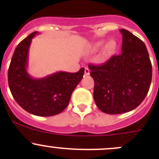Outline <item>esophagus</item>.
Listing matches in <instances>:
<instances>
[{"label": "esophagus", "instance_id": "obj_1", "mask_svg": "<svg viewBox=\"0 0 159 159\" xmlns=\"http://www.w3.org/2000/svg\"><path fill=\"white\" fill-rule=\"evenodd\" d=\"M84 75H85L86 76L90 75V70L88 68H85V69H84Z\"/></svg>", "mask_w": 159, "mask_h": 159}]
</instances>
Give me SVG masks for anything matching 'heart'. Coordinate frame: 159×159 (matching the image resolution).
<instances>
[{
  "instance_id": "heart-1",
  "label": "heart",
  "mask_w": 159,
  "mask_h": 159,
  "mask_svg": "<svg viewBox=\"0 0 159 159\" xmlns=\"http://www.w3.org/2000/svg\"><path fill=\"white\" fill-rule=\"evenodd\" d=\"M104 44V41H100L96 42L94 45L92 46V50L93 51H98L99 48L102 47V45ZM117 48V44L116 41L115 40H110L109 41L105 44V45L104 46L103 49H102V58L104 59H108L111 56L115 53V50H116Z\"/></svg>"
}]
</instances>
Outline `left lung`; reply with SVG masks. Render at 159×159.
Here are the masks:
<instances>
[{
    "mask_svg": "<svg viewBox=\"0 0 159 159\" xmlns=\"http://www.w3.org/2000/svg\"><path fill=\"white\" fill-rule=\"evenodd\" d=\"M121 54L100 65H89L94 81V99L102 111L110 115L134 109L146 97L152 66L145 43L125 29Z\"/></svg>",
    "mask_w": 159,
    "mask_h": 159,
    "instance_id": "1",
    "label": "left lung"
}]
</instances>
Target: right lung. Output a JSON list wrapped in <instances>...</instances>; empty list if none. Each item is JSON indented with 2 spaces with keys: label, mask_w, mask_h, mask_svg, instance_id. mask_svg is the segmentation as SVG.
Instances as JSON below:
<instances>
[{
  "label": "right lung",
  "mask_w": 159,
  "mask_h": 159,
  "mask_svg": "<svg viewBox=\"0 0 159 159\" xmlns=\"http://www.w3.org/2000/svg\"><path fill=\"white\" fill-rule=\"evenodd\" d=\"M37 34H30L15 48L8 69V84L14 100L23 109L38 116H52L68 106L84 68L76 73L59 71L39 79L32 78L27 67L30 43Z\"/></svg>",
  "instance_id": "obj_1"
}]
</instances>
